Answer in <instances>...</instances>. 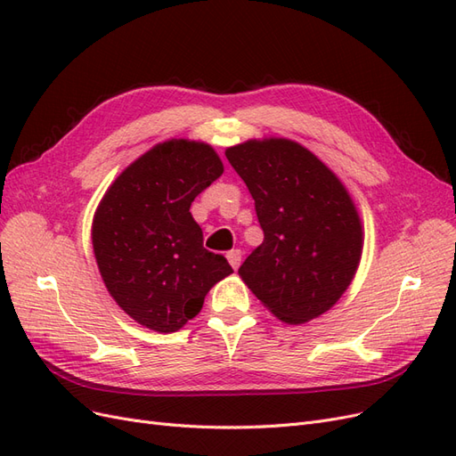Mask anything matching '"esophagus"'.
Here are the masks:
<instances>
[{
  "label": "esophagus",
  "instance_id": "obj_1",
  "mask_svg": "<svg viewBox=\"0 0 456 456\" xmlns=\"http://www.w3.org/2000/svg\"><path fill=\"white\" fill-rule=\"evenodd\" d=\"M226 258H228V262H230V266H232L233 270H238L240 265H241V251H240V249H232L230 253H226Z\"/></svg>",
  "mask_w": 456,
  "mask_h": 456
}]
</instances>
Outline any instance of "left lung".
Listing matches in <instances>:
<instances>
[{
  "instance_id": "left-lung-1",
  "label": "left lung",
  "mask_w": 456,
  "mask_h": 456,
  "mask_svg": "<svg viewBox=\"0 0 456 456\" xmlns=\"http://www.w3.org/2000/svg\"><path fill=\"white\" fill-rule=\"evenodd\" d=\"M226 158L255 200L265 241L241 280L278 320L298 325L327 312L360 266L363 230L348 190L295 141H247Z\"/></svg>"
}]
</instances>
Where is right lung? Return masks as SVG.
I'll return each instance as SVG.
<instances>
[{"label":"right lung","instance_id":"add662e5","mask_svg":"<svg viewBox=\"0 0 456 456\" xmlns=\"http://www.w3.org/2000/svg\"><path fill=\"white\" fill-rule=\"evenodd\" d=\"M205 142L171 139L123 171L93 218V249L118 306L158 333L196 317L209 289L233 270L203 247L190 205L223 175Z\"/></svg>","mask_w":456,"mask_h":456}]
</instances>
